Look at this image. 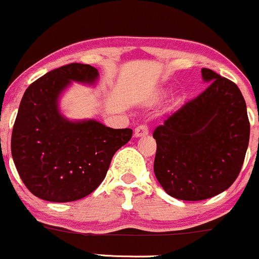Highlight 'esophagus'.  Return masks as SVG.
Instances as JSON below:
<instances>
[{
    "instance_id": "esophagus-1",
    "label": "esophagus",
    "mask_w": 259,
    "mask_h": 259,
    "mask_svg": "<svg viewBox=\"0 0 259 259\" xmlns=\"http://www.w3.org/2000/svg\"><path fill=\"white\" fill-rule=\"evenodd\" d=\"M148 135V128L147 126H145V124H141V126L136 127L135 130V137L140 138V137H145V136Z\"/></svg>"
}]
</instances>
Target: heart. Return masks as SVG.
<instances>
[{
  "mask_svg": "<svg viewBox=\"0 0 259 259\" xmlns=\"http://www.w3.org/2000/svg\"><path fill=\"white\" fill-rule=\"evenodd\" d=\"M166 94H167V89H165V88L158 89V91L156 92L155 94H153V97H152V102L160 101V99H161V98H163V97H165Z\"/></svg>",
  "mask_w": 259,
  "mask_h": 259,
  "instance_id": "heart-1",
  "label": "heart"
}]
</instances>
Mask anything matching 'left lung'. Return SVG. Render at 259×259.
Segmentation results:
<instances>
[{
    "mask_svg": "<svg viewBox=\"0 0 259 259\" xmlns=\"http://www.w3.org/2000/svg\"><path fill=\"white\" fill-rule=\"evenodd\" d=\"M208 88L153 132V171L170 196L198 201L227 190L242 168L249 142L247 106L239 88L201 69Z\"/></svg>",
    "mask_w": 259,
    "mask_h": 259,
    "instance_id": "1",
    "label": "left lung"
}]
</instances>
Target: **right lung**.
<instances>
[{
    "label": "right lung",
    "instance_id": "right-lung-1",
    "mask_svg": "<svg viewBox=\"0 0 259 259\" xmlns=\"http://www.w3.org/2000/svg\"><path fill=\"white\" fill-rule=\"evenodd\" d=\"M99 73L73 63L49 71L25 92L11 137L15 166L26 188L53 203L79 200L104 180L117 150L132 130H114L96 119L71 121L60 98L71 81L96 85Z\"/></svg>",
    "mask_w": 259,
    "mask_h": 259
}]
</instances>
